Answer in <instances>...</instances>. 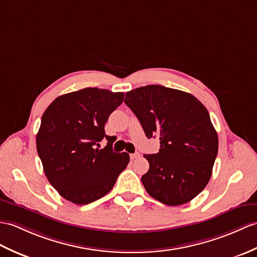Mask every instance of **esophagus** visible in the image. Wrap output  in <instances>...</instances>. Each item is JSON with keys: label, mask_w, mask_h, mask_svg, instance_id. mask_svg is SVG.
I'll return each instance as SVG.
<instances>
[{"label": "esophagus", "mask_w": 257, "mask_h": 257, "mask_svg": "<svg viewBox=\"0 0 257 257\" xmlns=\"http://www.w3.org/2000/svg\"><path fill=\"white\" fill-rule=\"evenodd\" d=\"M139 157H140V153H138V152H136V153L130 154V159H131V160H135V159L139 158Z\"/></svg>", "instance_id": "obj_1"}]
</instances>
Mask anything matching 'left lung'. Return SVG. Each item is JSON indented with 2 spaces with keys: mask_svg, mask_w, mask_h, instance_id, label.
<instances>
[{
  "mask_svg": "<svg viewBox=\"0 0 257 257\" xmlns=\"http://www.w3.org/2000/svg\"><path fill=\"white\" fill-rule=\"evenodd\" d=\"M124 103L160 150L145 154L150 168L141 177L147 193L168 206L194 199L210 180L218 154V135L209 112L192 94L147 85L126 93Z\"/></svg>",
  "mask_w": 257,
  "mask_h": 257,
  "instance_id": "left-lung-1",
  "label": "left lung"
}]
</instances>
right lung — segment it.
Wrapping results in <instances>:
<instances>
[{"label":"right lung","mask_w":257,"mask_h":257,"mask_svg":"<svg viewBox=\"0 0 257 257\" xmlns=\"http://www.w3.org/2000/svg\"><path fill=\"white\" fill-rule=\"evenodd\" d=\"M123 96L121 92L86 87L61 95L45 110L36 146L48 181L64 199L91 204L109 193L127 168L129 154L112 151L104 129ZM104 138L107 146L98 149Z\"/></svg>","instance_id":"right-lung-1"}]
</instances>
